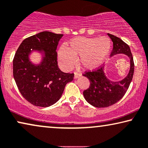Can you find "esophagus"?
Wrapping results in <instances>:
<instances>
[{"mask_svg":"<svg viewBox=\"0 0 148 148\" xmlns=\"http://www.w3.org/2000/svg\"><path fill=\"white\" fill-rule=\"evenodd\" d=\"M80 76H81V74L80 73H78V72H75L74 78V79H77V78H78Z\"/></svg>","mask_w":148,"mask_h":148,"instance_id":"34e87169","label":"esophagus"}]
</instances>
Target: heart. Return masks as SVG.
<instances>
[{
    "label": "heart",
    "mask_w": 148,
    "mask_h": 148,
    "mask_svg": "<svg viewBox=\"0 0 148 148\" xmlns=\"http://www.w3.org/2000/svg\"><path fill=\"white\" fill-rule=\"evenodd\" d=\"M111 49V42L106 37H78L69 42V47L62 45L58 51L60 67L67 71L76 63L80 56V63L87 70H95L103 65Z\"/></svg>",
    "instance_id": "heart-1"
}]
</instances>
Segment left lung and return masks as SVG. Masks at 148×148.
<instances>
[{"instance_id":"8db88e82","label":"left lung","mask_w":148,"mask_h":148,"mask_svg":"<svg viewBox=\"0 0 148 148\" xmlns=\"http://www.w3.org/2000/svg\"><path fill=\"white\" fill-rule=\"evenodd\" d=\"M113 43L111 56L125 54L130 60V68L125 78L120 81H112L106 76L105 66L84 74L90 82L89 88L83 92L84 99L91 105L98 108L108 107L121 100L125 94L134 73V62L129 45L115 35L108 33Z\"/></svg>"}]
</instances>
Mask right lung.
<instances>
[{
	"mask_svg": "<svg viewBox=\"0 0 148 148\" xmlns=\"http://www.w3.org/2000/svg\"><path fill=\"white\" fill-rule=\"evenodd\" d=\"M63 34L43 32L26 38L13 59V76L21 94L32 105L47 107L61 98L74 74L59 69L56 49ZM33 51L42 55L40 63L35 64L29 56Z\"/></svg>",
	"mask_w": 148,
	"mask_h": 148,
	"instance_id": "add662e5",
	"label": "right lung"
}]
</instances>
